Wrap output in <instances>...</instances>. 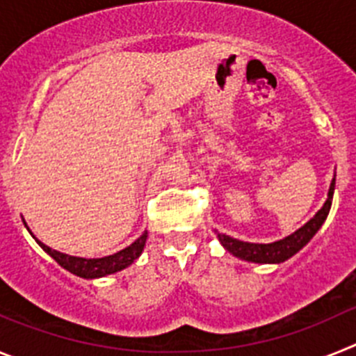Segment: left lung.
<instances>
[{
  "label": "left lung",
  "mask_w": 356,
  "mask_h": 356,
  "mask_svg": "<svg viewBox=\"0 0 356 356\" xmlns=\"http://www.w3.org/2000/svg\"><path fill=\"white\" fill-rule=\"evenodd\" d=\"M333 191H335V176H333L332 184H330L328 197H326L325 205L317 210L316 216H314L308 222H305L301 228L296 229L294 234L280 238V241L276 242L259 244V242L238 241V238L219 234V232H216V235L217 238H219V242L222 244V248H225L228 253L234 254V257H237V259L253 264H282L285 262V260L291 259V257H294L298 251L303 250L308 242L312 241L314 235L319 232V228L323 226V222L326 221V217H328L330 209H332Z\"/></svg>",
  "instance_id": "1"
}]
</instances>
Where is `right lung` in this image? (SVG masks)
I'll return each instance as SVG.
<instances>
[{
    "mask_svg": "<svg viewBox=\"0 0 356 356\" xmlns=\"http://www.w3.org/2000/svg\"><path fill=\"white\" fill-rule=\"evenodd\" d=\"M23 222L24 226H26L28 232H30V228H28L24 219ZM31 237L35 238L37 244H39V246L42 248V250L46 251V253H48L56 264H58V266L67 269V271L72 273V275L80 276V278L94 280V278H103V276L114 275V273H119L122 271V269H127L128 266H131V264L139 259L140 253L144 251V246H146V241H147V232H144L137 241L131 242L130 246L124 248V250L118 251V253L114 254H108V257H102V259H81V257H71V254H65V253H60V251L51 250V248L46 246L44 242H40L33 234H31Z\"/></svg>",
    "mask_w": 356,
    "mask_h": 356,
    "instance_id": "obj_1",
    "label": "right lung"
}]
</instances>
